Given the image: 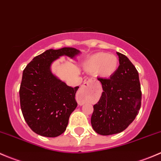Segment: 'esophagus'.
Masks as SVG:
<instances>
[{"label": "esophagus", "mask_w": 161, "mask_h": 161, "mask_svg": "<svg viewBox=\"0 0 161 161\" xmlns=\"http://www.w3.org/2000/svg\"><path fill=\"white\" fill-rule=\"evenodd\" d=\"M92 79H89V80L85 81V82H83V84H82V87H81L80 90H79V92H78V93H77V98H78V99H79L81 97H82V95H83L84 91L86 90V89L87 87H88L89 86H90V84L92 83ZM79 104L82 105V102L79 101Z\"/></svg>", "instance_id": "obj_1"}]
</instances>
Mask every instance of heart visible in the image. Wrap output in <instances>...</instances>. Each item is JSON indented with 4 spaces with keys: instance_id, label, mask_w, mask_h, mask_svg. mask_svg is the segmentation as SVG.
Masks as SVG:
<instances>
[{
    "instance_id": "b5f03b06",
    "label": "heart",
    "mask_w": 161,
    "mask_h": 161,
    "mask_svg": "<svg viewBox=\"0 0 161 161\" xmlns=\"http://www.w3.org/2000/svg\"><path fill=\"white\" fill-rule=\"evenodd\" d=\"M118 67V59L115 55L98 53L89 59L86 68L89 71L95 72L103 78H108L115 72Z\"/></svg>"
}]
</instances>
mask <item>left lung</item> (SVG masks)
<instances>
[{"instance_id":"obj_1","label":"left lung","mask_w":161,"mask_h":161,"mask_svg":"<svg viewBox=\"0 0 161 161\" xmlns=\"http://www.w3.org/2000/svg\"><path fill=\"white\" fill-rule=\"evenodd\" d=\"M120 65L110 78H98L103 92L93 106L92 129L103 136L127 129L141 108L142 91L139 72L130 60L118 52Z\"/></svg>"}]
</instances>
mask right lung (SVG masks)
<instances>
[{
    "label": "right lung",
    "instance_id": "1",
    "mask_svg": "<svg viewBox=\"0 0 161 161\" xmlns=\"http://www.w3.org/2000/svg\"><path fill=\"white\" fill-rule=\"evenodd\" d=\"M79 53L73 47L50 49L35 57L22 73L19 89L24 119L34 132L57 137L66 130L71 114L77 107L75 97L79 86H69L57 79L50 67L62 55L73 58Z\"/></svg>",
    "mask_w": 161,
    "mask_h": 161
}]
</instances>
